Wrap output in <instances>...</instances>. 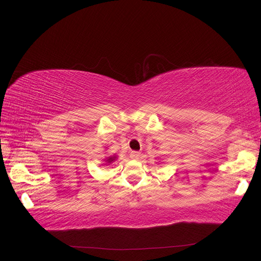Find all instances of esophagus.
Listing matches in <instances>:
<instances>
[{"mask_svg":"<svg viewBox=\"0 0 261 261\" xmlns=\"http://www.w3.org/2000/svg\"><path fill=\"white\" fill-rule=\"evenodd\" d=\"M140 156H141V152H139V151H131V153H130V158L133 160L139 159Z\"/></svg>","mask_w":261,"mask_h":261,"instance_id":"34e87169","label":"esophagus"}]
</instances>
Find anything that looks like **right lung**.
Instances as JSON below:
<instances>
[{
    "instance_id": "1",
    "label": "right lung",
    "mask_w": 261,
    "mask_h": 261,
    "mask_svg": "<svg viewBox=\"0 0 261 261\" xmlns=\"http://www.w3.org/2000/svg\"><path fill=\"white\" fill-rule=\"evenodd\" d=\"M113 160H114V158H110V159H109V160H108V161H109V162H112V161H113Z\"/></svg>"
}]
</instances>
